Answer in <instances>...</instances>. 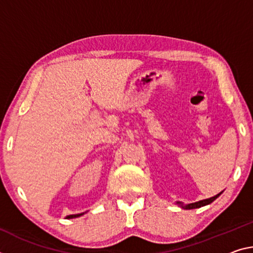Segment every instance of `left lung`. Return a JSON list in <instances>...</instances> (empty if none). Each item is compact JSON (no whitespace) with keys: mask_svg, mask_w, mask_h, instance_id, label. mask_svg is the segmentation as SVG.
<instances>
[{"mask_svg":"<svg viewBox=\"0 0 253 253\" xmlns=\"http://www.w3.org/2000/svg\"><path fill=\"white\" fill-rule=\"evenodd\" d=\"M220 194H222V192H219V194H217V195L214 196V197H211V198L200 200V202H197V203H192V204H189V205H187V206H182V208H184V210H194V208H199V207H202V206L208 205V204L213 203L214 200L217 198Z\"/></svg>","mask_w":253,"mask_h":253,"instance_id":"obj_1","label":"left lung"}]
</instances>
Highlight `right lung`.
<instances>
[{"label":"right lung","instance_id":"obj_1","mask_svg":"<svg viewBox=\"0 0 253 253\" xmlns=\"http://www.w3.org/2000/svg\"><path fill=\"white\" fill-rule=\"evenodd\" d=\"M84 213H81V214H75V215H69V216H66V218H75V217H79V216H81V215H83Z\"/></svg>","mask_w":253,"mask_h":253}]
</instances>
